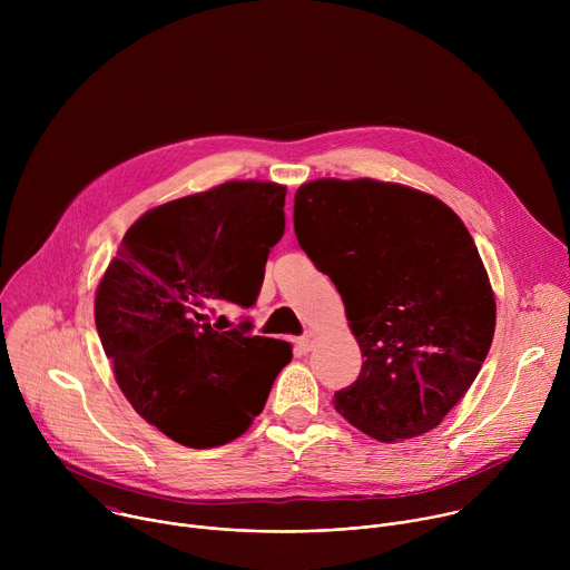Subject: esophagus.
<instances>
[{
  "label": "esophagus",
  "instance_id": "1",
  "mask_svg": "<svg viewBox=\"0 0 570 570\" xmlns=\"http://www.w3.org/2000/svg\"><path fill=\"white\" fill-rule=\"evenodd\" d=\"M313 343H315V334L313 332H304V336L297 338V350L302 354H308L313 350Z\"/></svg>",
  "mask_w": 570,
  "mask_h": 570
}]
</instances>
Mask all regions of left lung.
Returning a JSON list of instances; mask_svg holds the SVG:
<instances>
[{
    "label": "left lung",
    "instance_id": "left-lung-1",
    "mask_svg": "<svg viewBox=\"0 0 570 570\" xmlns=\"http://www.w3.org/2000/svg\"><path fill=\"white\" fill-rule=\"evenodd\" d=\"M299 248L336 284L363 352L336 411L381 442L435 429L492 347L497 302L475 243L435 196L376 180H313L293 209Z\"/></svg>",
    "mask_w": 570,
    "mask_h": 570
}]
</instances>
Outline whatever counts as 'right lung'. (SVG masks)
<instances>
[{
    "instance_id": "obj_1",
    "label": "right lung",
    "mask_w": 570,
    "mask_h": 570,
    "mask_svg": "<svg viewBox=\"0 0 570 570\" xmlns=\"http://www.w3.org/2000/svg\"><path fill=\"white\" fill-rule=\"evenodd\" d=\"M286 187L225 183L146 212L121 238L95 299L97 332L132 409L191 449L246 433L291 361L286 341L216 332L207 306L250 308L284 236Z\"/></svg>"
}]
</instances>
